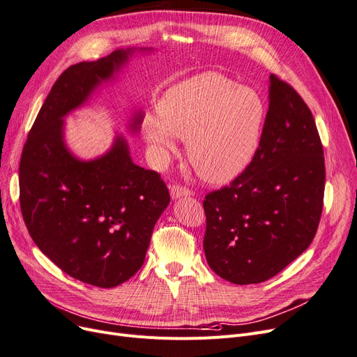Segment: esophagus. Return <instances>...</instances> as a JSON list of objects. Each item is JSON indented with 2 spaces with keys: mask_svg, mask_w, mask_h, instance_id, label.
<instances>
[{
  "mask_svg": "<svg viewBox=\"0 0 357 357\" xmlns=\"http://www.w3.org/2000/svg\"><path fill=\"white\" fill-rule=\"evenodd\" d=\"M169 193H171V197L173 199H178V197H183V196H190L192 192L188 189L181 186V184H173V186L169 188Z\"/></svg>",
  "mask_w": 357,
  "mask_h": 357,
  "instance_id": "obj_1",
  "label": "esophagus"
}]
</instances>
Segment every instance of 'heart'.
<instances>
[{
    "label": "heart",
    "mask_w": 357,
    "mask_h": 357,
    "mask_svg": "<svg viewBox=\"0 0 357 357\" xmlns=\"http://www.w3.org/2000/svg\"><path fill=\"white\" fill-rule=\"evenodd\" d=\"M158 114L145 120L153 164L164 167L177 153L174 137L188 140V158L199 177L227 183L258 152L266 109L258 92L209 71L171 88Z\"/></svg>",
    "instance_id": "1"
}]
</instances>
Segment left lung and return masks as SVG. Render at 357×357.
<instances>
[{"instance_id": "8db88e82", "label": "left lung", "mask_w": 357, "mask_h": 357, "mask_svg": "<svg viewBox=\"0 0 357 357\" xmlns=\"http://www.w3.org/2000/svg\"><path fill=\"white\" fill-rule=\"evenodd\" d=\"M325 161L303 98L271 75L261 146L243 173L204 199L208 265L246 286L277 275L317 234L324 208Z\"/></svg>"}]
</instances>
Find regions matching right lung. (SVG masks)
Instances as JSON below:
<instances>
[{
  "mask_svg": "<svg viewBox=\"0 0 357 357\" xmlns=\"http://www.w3.org/2000/svg\"><path fill=\"white\" fill-rule=\"evenodd\" d=\"M126 59L127 51L117 50L64 70L38 112L19 165L20 209L35 245L70 277L101 289L120 286L144 265L153 227L169 204L160 173L133 164L121 137L89 162L64 146L63 117Z\"/></svg>",
  "mask_w": 357,
  "mask_h": 357,
  "instance_id": "1",
  "label": "right lung"
}]
</instances>
